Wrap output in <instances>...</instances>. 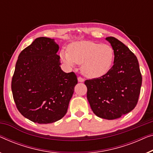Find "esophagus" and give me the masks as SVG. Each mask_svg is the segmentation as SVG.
I'll return each instance as SVG.
<instances>
[{
    "instance_id": "obj_1",
    "label": "esophagus",
    "mask_w": 153,
    "mask_h": 153,
    "mask_svg": "<svg viewBox=\"0 0 153 153\" xmlns=\"http://www.w3.org/2000/svg\"><path fill=\"white\" fill-rule=\"evenodd\" d=\"M78 81H79V82H83L84 81V79H83L81 76H79L78 77Z\"/></svg>"
}]
</instances>
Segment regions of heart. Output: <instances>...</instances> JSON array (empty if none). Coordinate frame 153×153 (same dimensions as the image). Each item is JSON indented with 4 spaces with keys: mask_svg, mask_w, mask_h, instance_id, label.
<instances>
[{
    "mask_svg": "<svg viewBox=\"0 0 153 153\" xmlns=\"http://www.w3.org/2000/svg\"><path fill=\"white\" fill-rule=\"evenodd\" d=\"M60 56L68 65L81 64V72L88 78H99L109 72L113 65L114 50L107 44L90 41L74 42L68 51L62 50Z\"/></svg>",
    "mask_w": 153,
    "mask_h": 153,
    "instance_id": "b5f03b06",
    "label": "heart"
}]
</instances>
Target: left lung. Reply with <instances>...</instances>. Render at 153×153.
I'll return each mask as SVG.
<instances>
[{
  "label": "left lung",
  "mask_w": 153,
  "mask_h": 153,
  "mask_svg": "<svg viewBox=\"0 0 153 153\" xmlns=\"http://www.w3.org/2000/svg\"><path fill=\"white\" fill-rule=\"evenodd\" d=\"M114 64L103 76L85 81L87 98L94 113L101 118L118 119L135 108L140 94L142 76L135 55L122 42L112 36Z\"/></svg>",
  "instance_id": "1"
}]
</instances>
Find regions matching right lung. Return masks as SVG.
I'll list each match as a JSON object with an SVG mask.
<instances>
[{
  "label": "right lung",
  "instance_id": "right-lung-1",
  "mask_svg": "<svg viewBox=\"0 0 153 153\" xmlns=\"http://www.w3.org/2000/svg\"><path fill=\"white\" fill-rule=\"evenodd\" d=\"M59 45L39 37L20 53L12 79V91L21 114L38 123L60 120L68 111L75 85L74 72L60 67Z\"/></svg>",
  "mask_w": 153,
  "mask_h": 153
}]
</instances>
